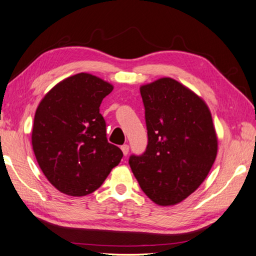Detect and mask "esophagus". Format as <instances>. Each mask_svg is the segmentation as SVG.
<instances>
[{"label": "esophagus", "mask_w": 256, "mask_h": 256, "mask_svg": "<svg viewBox=\"0 0 256 256\" xmlns=\"http://www.w3.org/2000/svg\"><path fill=\"white\" fill-rule=\"evenodd\" d=\"M121 150H122V152H123V155L126 156L128 154L130 147H128V145H123V146H121Z\"/></svg>", "instance_id": "34e87169"}]
</instances>
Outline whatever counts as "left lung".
Wrapping results in <instances>:
<instances>
[{"mask_svg": "<svg viewBox=\"0 0 256 256\" xmlns=\"http://www.w3.org/2000/svg\"><path fill=\"white\" fill-rule=\"evenodd\" d=\"M148 134L146 152L128 164L154 203L171 206L206 179L217 156L210 110L191 89L170 77L140 88Z\"/></svg>", "mask_w": 256, "mask_h": 256, "instance_id": "8db88e82", "label": "left lung"}]
</instances>
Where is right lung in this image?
I'll use <instances>...</instances> for the list:
<instances>
[{
	"label": "right lung",
	"instance_id": "add662e5",
	"mask_svg": "<svg viewBox=\"0 0 256 256\" xmlns=\"http://www.w3.org/2000/svg\"><path fill=\"white\" fill-rule=\"evenodd\" d=\"M114 86L78 73L50 89L36 110L32 144L40 169L53 186L85 196L101 186L123 157L106 140L101 101Z\"/></svg>",
	"mask_w": 256,
	"mask_h": 256
}]
</instances>
